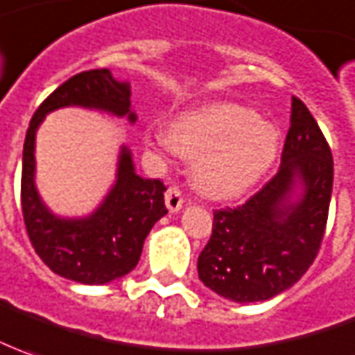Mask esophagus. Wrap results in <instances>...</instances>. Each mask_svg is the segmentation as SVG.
<instances>
[{
    "label": "esophagus",
    "instance_id": "obj_1",
    "mask_svg": "<svg viewBox=\"0 0 355 355\" xmlns=\"http://www.w3.org/2000/svg\"><path fill=\"white\" fill-rule=\"evenodd\" d=\"M165 204H167V208L171 211H178V209L182 208V204H184V196H182V192L178 190L177 187H171L165 192Z\"/></svg>",
    "mask_w": 355,
    "mask_h": 355
}]
</instances>
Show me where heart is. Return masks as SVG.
<instances>
[{"instance_id": "heart-1", "label": "heart", "mask_w": 355, "mask_h": 355, "mask_svg": "<svg viewBox=\"0 0 355 355\" xmlns=\"http://www.w3.org/2000/svg\"><path fill=\"white\" fill-rule=\"evenodd\" d=\"M147 139L168 155L192 159L196 187L214 198L239 196L259 182L279 147L278 130L235 103L190 108L171 128H151Z\"/></svg>"}]
</instances>
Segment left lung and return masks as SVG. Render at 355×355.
Wrapping results in <instances>:
<instances>
[{"mask_svg": "<svg viewBox=\"0 0 355 355\" xmlns=\"http://www.w3.org/2000/svg\"><path fill=\"white\" fill-rule=\"evenodd\" d=\"M304 194L288 204L295 180ZM334 163L327 137L303 101H291L282 165L257 194L214 211L198 276L221 297L266 301L291 288L319 254L329 219Z\"/></svg>", "mask_w": 355, "mask_h": 355, "instance_id": "left-lung-1", "label": "left lung"}]
</instances>
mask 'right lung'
<instances>
[{
  "label": "right lung",
  "instance_id": "1",
  "mask_svg": "<svg viewBox=\"0 0 355 355\" xmlns=\"http://www.w3.org/2000/svg\"><path fill=\"white\" fill-rule=\"evenodd\" d=\"M69 105L101 108L128 116L130 122L136 120L130 110V87L118 83L105 67L69 77L46 96L28 124L23 147V219L36 254L52 272L79 284H107L136 268L147 233L167 214V187L159 178L137 177L130 151L124 147L116 184L91 218L52 216L35 188V134L48 112Z\"/></svg>",
  "mask_w": 355,
  "mask_h": 355
}]
</instances>
